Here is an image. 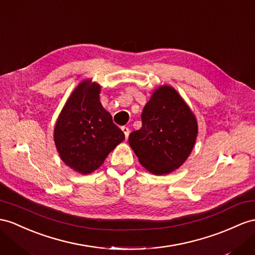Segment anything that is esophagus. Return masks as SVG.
Wrapping results in <instances>:
<instances>
[{
  "mask_svg": "<svg viewBox=\"0 0 255 255\" xmlns=\"http://www.w3.org/2000/svg\"><path fill=\"white\" fill-rule=\"evenodd\" d=\"M122 130H123V132H124V134H125V138L127 139L128 138V135H129V128L128 127H122Z\"/></svg>",
  "mask_w": 255,
  "mask_h": 255,
  "instance_id": "34e87169",
  "label": "esophagus"
}]
</instances>
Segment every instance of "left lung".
<instances>
[{
	"label": "left lung",
	"instance_id": "8db88e82",
	"mask_svg": "<svg viewBox=\"0 0 255 255\" xmlns=\"http://www.w3.org/2000/svg\"><path fill=\"white\" fill-rule=\"evenodd\" d=\"M142 127L129 144L143 167L154 174L178 169L190 156L198 127L191 109L170 86L154 91L141 114Z\"/></svg>",
	"mask_w": 255,
	"mask_h": 255
}]
</instances>
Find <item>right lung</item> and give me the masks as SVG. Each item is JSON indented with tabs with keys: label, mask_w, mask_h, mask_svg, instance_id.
I'll return each instance as SVG.
<instances>
[{
	"label": "right lung",
	"mask_w": 255,
	"mask_h": 255,
	"mask_svg": "<svg viewBox=\"0 0 255 255\" xmlns=\"http://www.w3.org/2000/svg\"><path fill=\"white\" fill-rule=\"evenodd\" d=\"M100 86L84 81L65 103L55 127L54 140L61 159L87 174L99 168L111 151L125 139L99 101Z\"/></svg>",
	"instance_id": "right-lung-1"
}]
</instances>
